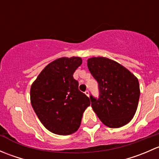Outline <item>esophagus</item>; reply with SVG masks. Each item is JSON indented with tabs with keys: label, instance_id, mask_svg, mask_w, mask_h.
Returning a JSON list of instances; mask_svg holds the SVG:
<instances>
[{
	"label": "esophagus",
	"instance_id": "1",
	"mask_svg": "<svg viewBox=\"0 0 159 159\" xmlns=\"http://www.w3.org/2000/svg\"><path fill=\"white\" fill-rule=\"evenodd\" d=\"M84 93H85V94H86V95H87V96L89 95V91H88V90H87V91H84Z\"/></svg>",
	"mask_w": 159,
	"mask_h": 159
}]
</instances>
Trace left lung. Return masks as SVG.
Wrapping results in <instances>:
<instances>
[{"mask_svg":"<svg viewBox=\"0 0 159 159\" xmlns=\"http://www.w3.org/2000/svg\"><path fill=\"white\" fill-rule=\"evenodd\" d=\"M88 68L98 84V98L90 96L94 111L108 127L125 125L137 110L139 80L122 65L106 57L89 59Z\"/></svg>","mask_w":159,"mask_h":159,"instance_id":"obj_1","label":"left lung"}]
</instances>
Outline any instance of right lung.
Listing matches in <instances>:
<instances>
[{
    "label": "right lung",
    "mask_w": 159,
    "mask_h": 159,
    "mask_svg": "<svg viewBox=\"0 0 159 159\" xmlns=\"http://www.w3.org/2000/svg\"><path fill=\"white\" fill-rule=\"evenodd\" d=\"M81 57H61L40 73L30 88L33 109L44 127L54 134L68 135L80 127L90 99L78 89L73 78Z\"/></svg>",
    "instance_id": "add662e5"
}]
</instances>
